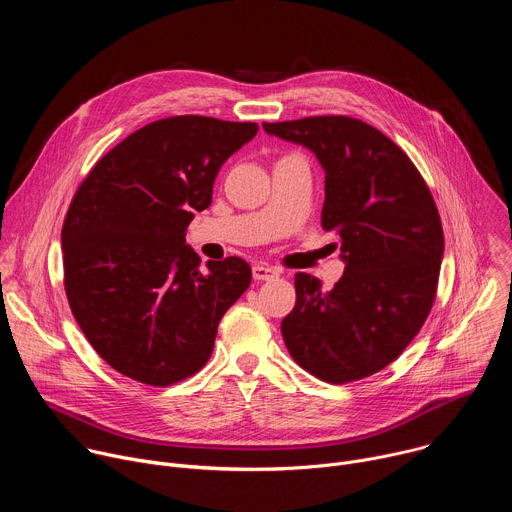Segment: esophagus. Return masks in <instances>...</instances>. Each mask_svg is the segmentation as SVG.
Returning <instances> with one entry per match:
<instances>
[{"label":"esophagus","instance_id":"1","mask_svg":"<svg viewBox=\"0 0 512 512\" xmlns=\"http://www.w3.org/2000/svg\"><path fill=\"white\" fill-rule=\"evenodd\" d=\"M277 275H279V271L269 267V265H253V279L255 281H269V279H275Z\"/></svg>","mask_w":512,"mask_h":512}]
</instances>
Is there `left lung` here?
<instances>
[{
  "mask_svg": "<svg viewBox=\"0 0 512 512\" xmlns=\"http://www.w3.org/2000/svg\"><path fill=\"white\" fill-rule=\"evenodd\" d=\"M306 145L326 172L322 229L340 237L344 275L330 291L296 273L285 346L310 375L344 385L383 371L421 330L435 300L444 229L409 156L377 127L346 115L263 123Z\"/></svg>",
  "mask_w": 512,
  "mask_h": 512,
  "instance_id": "8db88e82",
  "label": "left lung"
}]
</instances>
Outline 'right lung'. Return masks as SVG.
<instances>
[{
  "label": "right lung",
  "instance_id": "right-lung-1",
  "mask_svg": "<svg viewBox=\"0 0 512 512\" xmlns=\"http://www.w3.org/2000/svg\"><path fill=\"white\" fill-rule=\"evenodd\" d=\"M257 123L166 117L127 135L81 182L62 227L68 306L117 373L170 387L208 362L216 328L251 285L241 257L208 261L186 245L221 166Z\"/></svg>",
  "mask_w": 512,
  "mask_h": 512
}]
</instances>
